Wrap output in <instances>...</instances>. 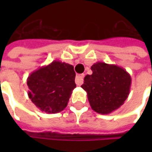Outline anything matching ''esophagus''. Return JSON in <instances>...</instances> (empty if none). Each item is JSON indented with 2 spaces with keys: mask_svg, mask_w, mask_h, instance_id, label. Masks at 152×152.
<instances>
[{
  "mask_svg": "<svg viewBox=\"0 0 152 152\" xmlns=\"http://www.w3.org/2000/svg\"><path fill=\"white\" fill-rule=\"evenodd\" d=\"M76 84L78 86H81L84 81V75H77L76 76Z\"/></svg>",
  "mask_w": 152,
  "mask_h": 152,
  "instance_id": "obj_1",
  "label": "esophagus"
}]
</instances>
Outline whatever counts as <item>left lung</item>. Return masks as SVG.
I'll use <instances>...</instances> for the list:
<instances>
[{"label":"left lung","instance_id":"obj_1","mask_svg":"<svg viewBox=\"0 0 152 152\" xmlns=\"http://www.w3.org/2000/svg\"><path fill=\"white\" fill-rule=\"evenodd\" d=\"M81 87L87 93L91 108L99 114L112 113L121 107L129 94L131 76L121 66L98 62L91 66Z\"/></svg>","mask_w":152,"mask_h":152}]
</instances>
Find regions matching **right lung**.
Returning a JSON list of instances; mask_svg holds the SVG:
<instances>
[{"label":"right lung","instance_id":"1","mask_svg":"<svg viewBox=\"0 0 152 152\" xmlns=\"http://www.w3.org/2000/svg\"><path fill=\"white\" fill-rule=\"evenodd\" d=\"M75 77L72 65L53 61L28 76V97L41 112L58 113L67 106L72 90L76 88Z\"/></svg>","mask_w":152,"mask_h":152}]
</instances>
